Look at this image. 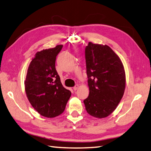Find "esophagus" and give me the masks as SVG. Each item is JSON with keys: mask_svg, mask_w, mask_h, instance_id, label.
Segmentation results:
<instances>
[{"mask_svg": "<svg viewBox=\"0 0 151 151\" xmlns=\"http://www.w3.org/2000/svg\"><path fill=\"white\" fill-rule=\"evenodd\" d=\"M79 88V85H76L74 87H73V89L74 91H76V90H78V88Z\"/></svg>", "mask_w": 151, "mask_h": 151, "instance_id": "34e87169", "label": "esophagus"}]
</instances>
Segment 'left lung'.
Here are the masks:
<instances>
[{
    "mask_svg": "<svg viewBox=\"0 0 151 151\" xmlns=\"http://www.w3.org/2000/svg\"><path fill=\"white\" fill-rule=\"evenodd\" d=\"M85 53L89 87L88 96L83 101L85 109L96 118L106 117L116 109L124 94V66L107 45L88 42Z\"/></svg>",
    "mask_w": 151,
    "mask_h": 151,
    "instance_id": "obj_1",
    "label": "left lung"
}]
</instances>
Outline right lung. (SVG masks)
I'll list each match as a JSON object with an SVG mask.
<instances>
[{
    "label": "right lung",
    "instance_id": "right-lung-1",
    "mask_svg": "<svg viewBox=\"0 0 151 151\" xmlns=\"http://www.w3.org/2000/svg\"><path fill=\"white\" fill-rule=\"evenodd\" d=\"M63 45L37 52L30 62L24 87L30 104L41 115L55 117L65 109L71 92L64 88L55 68Z\"/></svg>",
    "mask_w": 151,
    "mask_h": 151
}]
</instances>
